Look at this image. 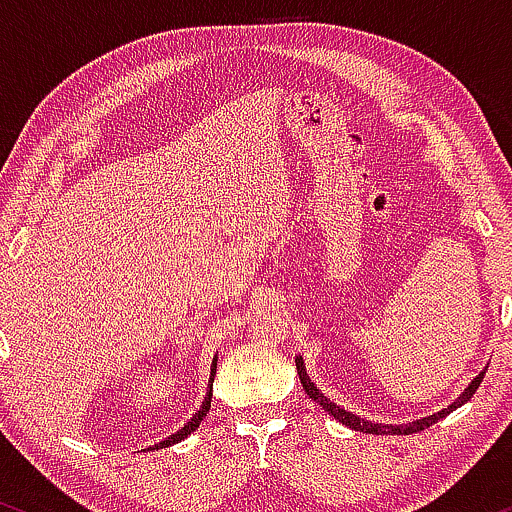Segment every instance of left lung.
<instances>
[{
    "mask_svg": "<svg viewBox=\"0 0 512 512\" xmlns=\"http://www.w3.org/2000/svg\"><path fill=\"white\" fill-rule=\"evenodd\" d=\"M296 368H298V378H301V385H303V390L308 392V397L310 399H315L317 404H320L322 409L327 411V414L330 416H334V419L339 421V424H344V426H349V428H354V431H363V433H375V436H385V433H399V436H409V433H419V431H424V428H428V426H433V424H438L440 419H445V416L450 414V411H455L457 407H462L464 402H467V399H472L474 397V392H477V387L481 385V380H484V373H479L477 378L472 380V385L467 387V390L462 392L460 397L455 399V402L450 404L448 409H443V411H438V414H433V416H426V419H419V421H411V424H407V426H383V424H370V421H366V419H358L356 414H349V411H344L342 407H337V404H332L330 399H327L325 395H322L320 390H317V387L310 383V378H308V373H305V366H303V361L301 358H296Z\"/></svg>",
    "mask_w": 512,
    "mask_h": 512,
    "instance_id": "1",
    "label": "left lung"
}]
</instances>
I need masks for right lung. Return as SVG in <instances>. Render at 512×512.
Returning <instances> with one entry per match:
<instances>
[{"label":"right lung","mask_w":512,"mask_h":512,"mask_svg":"<svg viewBox=\"0 0 512 512\" xmlns=\"http://www.w3.org/2000/svg\"><path fill=\"white\" fill-rule=\"evenodd\" d=\"M214 375H216V358H214V363H211V383H214ZM209 407H211V385H209V392H207V397H204L202 407H199L197 414L192 416L190 421H187V426H185V428H180V431H178V433H173V436H170V438L161 440V443H156L154 448H151V450H158V448H168V445L178 443V440H182V438H187V436H190L192 431H197L199 424H202V421H204V416L209 414Z\"/></svg>","instance_id":"1"}]
</instances>
